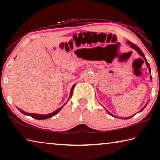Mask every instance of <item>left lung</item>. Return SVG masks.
Segmentation results:
<instances>
[{
  "instance_id": "left-lung-1",
  "label": "left lung",
  "mask_w": 160,
  "mask_h": 160,
  "mask_svg": "<svg viewBox=\"0 0 160 160\" xmlns=\"http://www.w3.org/2000/svg\"><path fill=\"white\" fill-rule=\"evenodd\" d=\"M127 43H128V44L130 45V47H131V48H133V49H135V51H138V53L139 54H140V56H142V57H143V58H144L145 59V63H146V65H147V66L148 67V68H149V70H150V65H149V63H148V62L147 61V60H146V58H145V55H144V53H142V51H141V50H140V48L138 47V46H136V45H135L134 44H132V42H127ZM150 78H151V80H152V76H150ZM148 102H147V104H146V105H145V106L144 107H143L142 108V109H141V110H140V112H142V111L143 110V109H145V107L146 106H147V104H148ZM107 111V113H109V115H111V116H114V117H116V116H113V115H112V113H109V112H108V111L107 110H106ZM132 116H131V117H128V118H124V119H128V118H131V117H132Z\"/></svg>"
}]
</instances>
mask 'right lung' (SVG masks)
Returning a JSON list of instances; mask_svg holds the SVG:
<instances>
[{
  "mask_svg": "<svg viewBox=\"0 0 160 160\" xmlns=\"http://www.w3.org/2000/svg\"><path fill=\"white\" fill-rule=\"evenodd\" d=\"M74 87H75V85L72 87V88H71V91H70V97H69V99H70V97H72V92H73V89H74ZM67 102H68V101H67ZM66 102V103H67ZM64 104V105H65ZM63 105V106H64ZM63 106H62L61 107H60L58 109H57V110H56L55 112H52V113H49V114H47V115H40V114H36V113H28V112H24V111H22V110H21V109H20L18 108V109L20 111V112L23 113V114H25V115H28V116H32V118H35V119H37V120H44V119H47V118H51V117H52V116H55L56 114H57V113L59 112V111H60L62 108H63Z\"/></svg>",
  "mask_w": 160,
  "mask_h": 160,
  "instance_id": "1",
  "label": "right lung"
}]
</instances>
